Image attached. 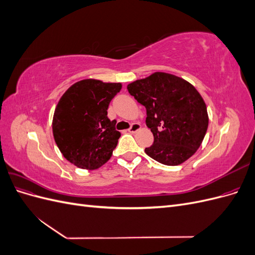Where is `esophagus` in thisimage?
I'll list each match as a JSON object with an SVG mask.
<instances>
[{"label":"esophagus","instance_id":"obj_1","mask_svg":"<svg viewBox=\"0 0 255 255\" xmlns=\"http://www.w3.org/2000/svg\"><path fill=\"white\" fill-rule=\"evenodd\" d=\"M139 128H140V125H139V123H133V125L128 128V130L129 133H135V132H137V130L139 129Z\"/></svg>","mask_w":255,"mask_h":255}]
</instances>
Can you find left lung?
<instances>
[{
    "label": "left lung",
    "instance_id": "left-lung-1",
    "mask_svg": "<svg viewBox=\"0 0 255 255\" xmlns=\"http://www.w3.org/2000/svg\"><path fill=\"white\" fill-rule=\"evenodd\" d=\"M128 90L145 107L154 142L144 152L151 158L176 166L194 155L205 136L208 117L202 97L191 84L155 72L128 84Z\"/></svg>",
    "mask_w": 255,
    "mask_h": 255
}]
</instances>
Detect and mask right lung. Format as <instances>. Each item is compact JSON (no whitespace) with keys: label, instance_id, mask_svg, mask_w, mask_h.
I'll return each mask as SVG.
<instances>
[{"label":"right lung","instance_id":"1","mask_svg":"<svg viewBox=\"0 0 255 255\" xmlns=\"http://www.w3.org/2000/svg\"><path fill=\"white\" fill-rule=\"evenodd\" d=\"M120 89V83L89 79L73 84L60 98L53 117L54 139L76 167L94 170L111 158L121 134L107 110Z\"/></svg>","mask_w":255,"mask_h":255}]
</instances>
